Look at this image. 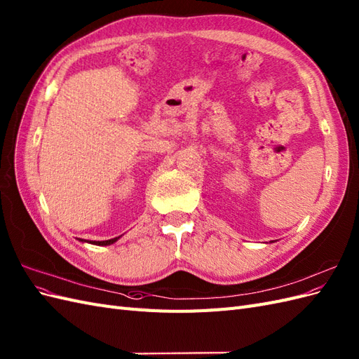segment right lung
I'll return each mask as SVG.
<instances>
[{"instance_id":"obj_1","label":"right lung","mask_w":359,"mask_h":359,"mask_svg":"<svg viewBox=\"0 0 359 359\" xmlns=\"http://www.w3.org/2000/svg\"><path fill=\"white\" fill-rule=\"evenodd\" d=\"M118 240H119V236L112 238V240H106V241H94V243H91V244H95V245H111V244H114V243L118 241ZM79 241H85V240H79Z\"/></svg>"}]
</instances>
